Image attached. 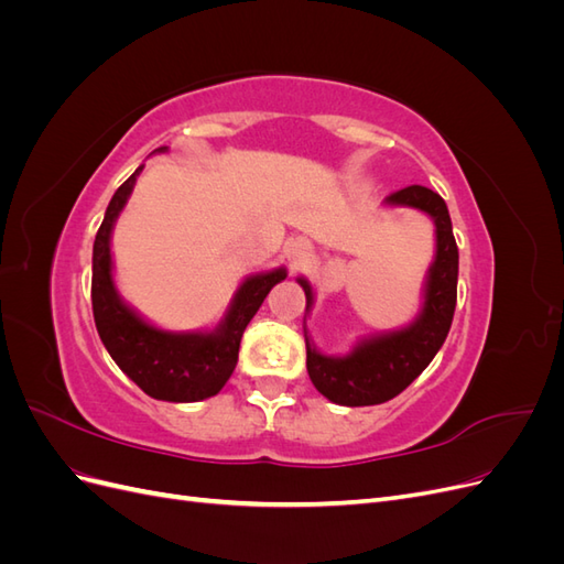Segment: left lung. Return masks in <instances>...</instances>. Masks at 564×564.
<instances>
[{"instance_id":"1","label":"left lung","mask_w":564,"mask_h":564,"mask_svg":"<svg viewBox=\"0 0 564 564\" xmlns=\"http://www.w3.org/2000/svg\"><path fill=\"white\" fill-rule=\"evenodd\" d=\"M390 204H406L421 209L435 220L437 253L425 286V303L421 317L402 332H392L357 346L346 357H324L308 340V367L313 386L336 404L367 406L388 402L412 383L431 365L435 352L445 344L456 308L458 282V247L452 232L447 204L431 187L406 185L388 195ZM305 292V311L311 308V284L299 280Z\"/></svg>"}]
</instances>
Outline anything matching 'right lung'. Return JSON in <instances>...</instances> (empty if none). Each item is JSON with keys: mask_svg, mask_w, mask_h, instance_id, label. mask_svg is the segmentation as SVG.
I'll use <instances>...</instances> for the list:
<instances>
[{"mask_svg": "<svg viewBox=\"0 0 564 564\" xmlns=\"http://www.w3.org/2000/svg\"><path fill=\"white\" fill-rule=\"evenodd\" d=\"M164 150V148H158ZM143 166L117 187L104 224L94 242L91 305L96 329L110 357L143 392L166 402H197L212 398L226 386L237 365L240 340L249 319L261 308L263 299L286 270H272L265 275L249 278L237 289L235 301L224 324L212 334H169L150 327L119 301L112 284L110 232L117 214L122 212L135 176Z\"/></svg>", "mask_w": 564, "mask_h": 564, "instance_id": "right-lung-1", "label": "right lung"}]
</instances>
